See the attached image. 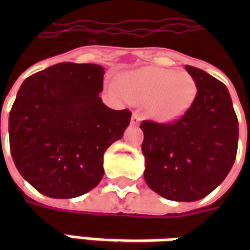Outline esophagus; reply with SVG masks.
Masks as SVG:
<instances>
[{
  "mask_svg": "<svg viewBox=\"0 0 250 250\" xmlns=\"http://www.w3.org/2000/svg\"><path fill=\"white\" fill-rule=\"evenodd\" d=\"M142 122V116L138 112H134L132 114V116H131V125H138L139 123Z\"/></svg>",
  "mask_w": 250,
  "mask_h": 250,
  "instance_id": "esophagus-1",
  "label": "esophagus"
}]
</instances>
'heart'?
<instances>
[{
    "label": "heart",
    "instance_id": "heart-1",
    "mask_svg": "<svg viewBox=\"0 0 250 250\" xmlns=\"http://www.w3.org/2000/svg\"><path fill=\"white\" fill-rule=\"evenodd\" d=\"M118 87L127 100L145 103L147 114L161 122L181 118L193 104L197 85L188 72L145 66L123 73Z\"/></svg>",
    "mask_w": 250,
    "mask_h": 250
}]
</instances>
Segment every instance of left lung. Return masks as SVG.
Returning <instances> with one entry per match:
<instances>
[{
    "mask_svg": "<svg viewBox=\"0 0 250 250\" xmlns=\"http://www.w3.org/2000/svg\"><path fill=\"white\" fill-rule=\"evenodd\" d=\"M197 85L193 104L173 123L142 122L145 181L165 198H204L226 178L236 161L238 120L224 83L186 65Z\"/></svg>",
    "mask_w": 250,
    "mask_h": 250,
    "instance_id": "8db88e82",
    "label": "left lung"
}]
</instances>
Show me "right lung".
Listing matches in <instances>:
<instances>
[{
  "mask_svg": "<svg viewBox=\"0 0 250 250\" xmlns=\"http://www.w3.org/2000/svg\"><path fill=\"white\" fill-rule=\"evenodd\" d=\"M104 68L60 62L29 76L9 114L14 165L36 190L51 198H75L96 188L103 155L130 125L131 111L108 108Z\"/></svg>",
  "mask_w": 250,
  "mask_h": 250,
  "instance_id": "add662e5",
  "label": "right lung"
}]
</instances>
